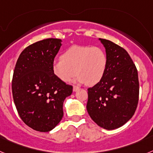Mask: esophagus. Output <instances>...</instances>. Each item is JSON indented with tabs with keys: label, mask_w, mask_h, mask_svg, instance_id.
Instances as JSON below:
<instances>
[{
	"label": "esophagus",
	"mask_w": 153,
	"mask_h": 153,
	"mask_svg": "<svg viewBox=\"0 0 153 153\" xmlns=\"http://www.w3.org/2000/svg\"><path fill=\"white\" fill-rule=\"evenodd\" d=\"M79 90V87H78V86H74V92H76L77 90Z\"/></svg>",
	"instance_id": "34e87169"
}]
</instances>
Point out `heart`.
<instances>
[{
	"label": "heart",
	"mask_w": 153,
	"mask_h": 153,
	"mask_svg": "<svg viewBox=\"0 0 153 153\" xmlns=\"http://www.w3.org/2000/svg\"><path fill=\"white\" fill-rule=\"evenodd\" d=\"M107 63L106 52L100 47L74 45L53 63L52 70L63 83L71 82L76 74L78 83L94 86L103 78Z\"/></svg>",
	"instance_id": "1"
}]
</instances>
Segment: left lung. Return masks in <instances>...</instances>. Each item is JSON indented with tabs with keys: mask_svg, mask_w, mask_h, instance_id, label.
<instances>
[{
	"mask_svg": "<svg viewBox=\"0 0 153 153\" xmlns=\"http://www.w3.org/2000/svg\"><path fill=\"white\" fill-rule=\"evenodd\" d=\"M99 40L106 49L107 68L102 80L87 90L86 109L99 126L112 130L134 115L140 84L136 67L127 51L110 40Z\"/></svg>",
	"mask_w": 153,
	"mask_h": 153,
	"instance_id": "left-lung-1",
	"label": "left lung"
}]
</instances>
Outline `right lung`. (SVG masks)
Segmentation results:
<instances>
[{"mask_svg": "<svg viewBox=\"0 0 153 153\" xmlns=\"http://www.w3.org/2000/svg\"><path fill=\"white\" fill-rule=\"evenodd\" d=\"M61 42L49 38L28 46L13 71V102L23 122L36 131L49 132L58 125L64 100L73 92V86L57 79L52 70Z\"/></svg>", "mask_w": 153, "mask_h": 153, "instance_id": "right-lung-1", "label": "right lung"}]
</instances>
